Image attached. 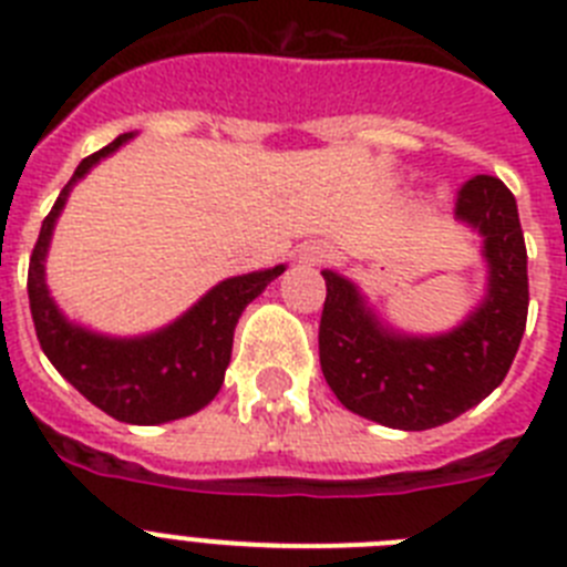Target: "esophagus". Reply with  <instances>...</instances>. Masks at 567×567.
<instances>
[{"instance_id": "1", "label": "esophagus", "mask_w": 567, "mask_h": 567, "mask_svg": "<svg viewBox=\"0 0 567 567\" xmlns=\"http://www.w3.org/2000/svg\"><path fill=\"white\" fill-rule=\"evenodd\" d=\"M332 258V249L327 247V244H309V247L300 249V260L303 264H309V267H315V264H323V260Z\"/></svg>"}]
</instances>
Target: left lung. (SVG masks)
Listing matches in <instances>:
<instances>
[{
  "mask_svg": "<svg viewBox=\"0 0 567 567\" xmlns=\"http://www.w3.org/2000/svg\"><path fill=\"white\" fill-rule=\"evenodd\" d=\"M460 221L483 235L488 289L452 332L417 338L383 327L352 280L323 269L320 369L334 398L389 429L425 432L468 412L505 380L528 318V252L517 202L494 175L457 195Z\"/></svg>",
  "mask_w": 567,
  "mask_h": 567,
  "instance_id": "obj_1",
  "label": "left lung"
}]
</instances>
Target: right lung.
Masks as SVG:
<instances>
[{
    "label": "right lung",
    "instance_id": "add662e5",
    "mask_svg": "<svg viewBox=\"0 0 567 567\" xmlns=\"http://www.w3.org/2000/svg\"><path fill=\"white\" fill-rule=\"evenodd\" d=\"M130 138L133 133H124L99 153L87 155L64 184L30 255L28 298L42 352L56 365V372L110 417L133 425H155L195 414L218 394L240 312L287 267L278 264L272 269L221 280L169 327L142 338H107L70 323L44 284L50 235L73 184Z\"/></svg>",
    "mask_w": 567,
    "mask_h": 567
}]
</instances>
